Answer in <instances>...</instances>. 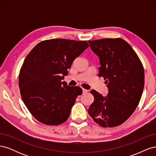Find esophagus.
Listing matches in <instances>:
<instances>
[{
	"mask_svg": "<svg viewBox=\"0 0 156 156\" xmlns=\"http://www.w3.org/2000/svg\"><path fill=\"white\" fill-rule=\"evenodd\" d=\"M87 92H88V90L83 88V94H85V93H87Z\"/></svg>",
	"mask_w": 156,
	"mask_h": 156,
	"instance_id": "esophagus-1",
	"label": "esophagus"
}]
</instances>
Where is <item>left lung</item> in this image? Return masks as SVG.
<instances>
[{
	"label": "left lung",
	"mask_w": 156,
	"mask_h": 156,
	"mask_svg": "<svg viewBox=\"0 0 156 156\" xmlns=\"http://www.w3.org/2000/svg\"><path fill=\"white\" fill-rule=\"evenodd\" d=\"M100 58L99 77L105 80L108 94L103 97L96 90L88 112L103 127L120 126L129 119L138 106L144 85L142 62L131 46L122 38L88 41Z\"/></svg>",
	"instance_id": "obj_1"
}]
</instances>
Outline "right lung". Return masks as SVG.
<instances>
[{"mask_svg": "<svg viewBox=\"0 0 156 156\" xmlns=\"http://www.w3.org/2000/svg\"><path fill=\"white\" fill-rule=\"evenodd\" d=\"M88 47L86 41L51 39L37 44L27 56L19 75L22 100L42 124L57 126L67 120L79 87L62 82L73 60Z\"/></svg>", "mask_w": 156, "mask_h": 156, "instance_id": "add662e5", "label": "right lung"}]
</instances>
